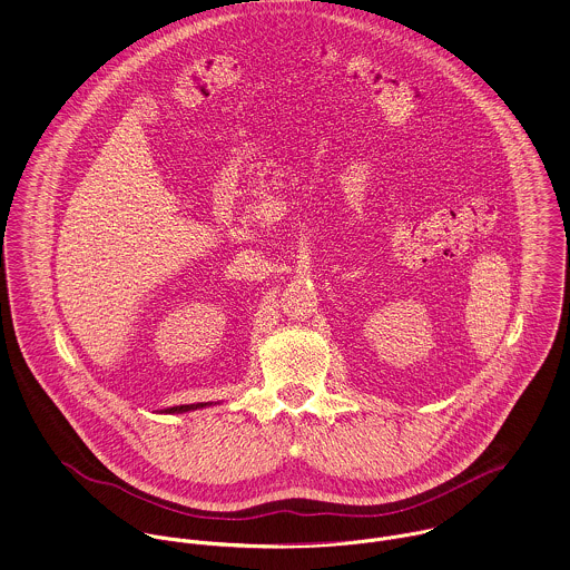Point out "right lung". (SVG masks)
Here are the masks:
<instances>
[{"instance_id":"right-lung-1","label":"right lung","mask_w":570,"mask_h":570,"mask_svg":"<svg viewBox=\"0 0 570 570\" xmlns=\"http://www.w3.org/2000/svg\"><path fill=\"white\" fill-rule=\"evenodd\" d=\"M205 404H186V406H173V409H166V413H184V411H191V409H200Z\"/></svg>"}]
</instances>
